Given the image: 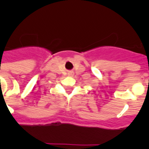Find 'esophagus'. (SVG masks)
<instances>
[{"instance_id":"esophagus-1","label":"esophagus","mask_w":149,"mask_h":149,"mask_svg":"<svg viewBox=\"0 0 149 149\" xmlns=\"http://www.w3.org/2000/svg\"><path fill=\"white\" fill-rule=\"evenodd\" d=\"M69 74H71V75H72V74H72V72H71V73H69Z\"/></svg>"}]
</instances>
